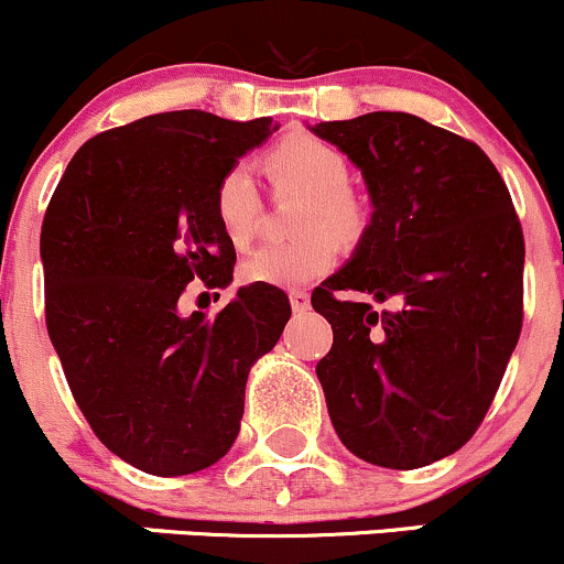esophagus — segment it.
Instances as JSON below:
<instances>
[{"label":"esophagus","instance_id":"1","mask_svg":"<svg viewBox=\"0 0 564 564\" xmlns=\"http://www.w3.org/2000/svg\"><path fill=\"white\" fill-rule=\"evenodd\" d=\"M290 304H293L295 312H306V308H308V293H306V290H290Z\"/></svg>","mask_w":564,"mask_h":564}]
</instances>
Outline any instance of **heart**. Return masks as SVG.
<instances>
[{
	"instance_id": "obj_1",
	"label": "heart",
	"mask_w": 564,
	"mask_h": 564,
	"mask_svg": "<svg viewBox=\"0 0 564 564\" xmlns=\"http://www.w3.org/2000/svg\"><path fill=\"white\" fill-rule=\"evenodd\" d=\"M265 174L276 193H299L293 241L263 245L241 263L247 284L295 288L328 274L338 245H357L368 231V207L349 185L352 166L347 155L314 134H288L265 153ZM215 217L220 231L236 247H245L258 231L263 215V193L247 163H234L215 185Z\"/></svg>"
}]
</instances>
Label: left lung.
Returning <instances> with one entry per match:
<instances>
[{"mask_svg":"<svg viewBox=\"0 0 564 564\" xmlns=\"http://www.w3.org/2000/svg\"><path fill=\"white\" fill-rule=\"evenodd\" d=\"M366 177L373 217L355 258L312 293L333 328L317 362L338 438L411 470L449 457L487 416L522 333L524 236L495 163L409 112L314 126ZM338 289L395 297L398 313Z\"/></svg>","mask_w":564,"mask_h":564,"instance_id":"8db88e82","label":"left lung"}]
</instances>
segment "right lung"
I'll return each instance as SVG.
<instances>
[{
  "label": "right lung",
  "mask_w": 564,
  "mask_h": 564,
  "mask_svg": "<svg viewBox=\"0 0 564 564\" xmlns=\"http://www.w3.org/2000/svg\"><path fill=\"white\" fill-rule=\"evenodd\" d=\"M271 131V118L148 115L88 139L47 204V336L96 438L144 474H196L231 449L250 368L290 319L274 284L241 288L215 317L177 306L187 282L234 280L215 185Z\"/></svg>",
  "instance_id": "right-lung-1"
}]
</instances>
